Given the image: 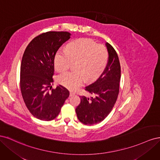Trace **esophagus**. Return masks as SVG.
Instances as JSON below:
<instances>
[{"mask_svg": "<svg viewBox=\"0 0 160 160\" xmlns=\"http://www.w3.org/2000/svg\"><path fill=\"white\" fill-rule=\"evenodd\" d=\"M73 95H75V93H73V92L71 91V92H70V96L71 97V96H73Z\"/></svg>", "mask_w": 160, "mask_h": 160, "instance_id": "obj_1", "label": "esophagus"}]
</instances>
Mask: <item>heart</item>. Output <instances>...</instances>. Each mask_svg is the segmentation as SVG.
I'll list each match as a JSON object with an SVG mask.
<instances>
[{"label": "heart", "instance_id": "b5f03b06", "mask_svg": "<svg viewBox=\"0 0 160 160\" xmlns=\"http://www.w3.org/2000/svg\"><path fill=\"white\" fill-rule=\"evenodd\" d=\"M108 59L105 47L93 40L81 38L70 42L66 51L57 53L54 60L57 71H65L75 62L76 71L64 72L58 75L57 82L65 88L75 90L84 83L85 79L93 81L104 70Z\"/></svg>", "mask_w": 160, "mask_h": 160}]
</instances>
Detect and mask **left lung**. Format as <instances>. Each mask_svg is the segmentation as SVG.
<instances>
[{
    "label": "left lung",
    "mask_w": 160,
    "mask_h": 160,
    "mask_svg": "<svg viewBox=\"0 0 160 160\" xmlns=\"http://www.w3.org/2000/svg\"><path fill=\"white\" fill-rule=\"evenodd\" d=\"M109 59L99 78L85 87L94 98L81 96V103L75 111L78 119L85 125L98 123L105 119L112 110L118 99L121 79V67L117 52L108 42L105 43Z\"/></svg>",
    "instance_id": "left-lung-1"
}]
</instances>
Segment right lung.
I'll use <instances>...</instances> for the list:
<instances>
[{"label": "right lung", "instance_id": "obj_1", "mask_svg": "<svg viewBox=\"0 0 160 160\" xmlns=\"http://www.w3.org/2000/svg\"><path fill=\"white\" fill-rule=\"evenodd\" d=\"M68 32L49 31L34 38L24 52L21 65V90L24 101L34 117L42 121L54 119L69 98L62 85L52 88L56 52L69 40Z\"/></svg>", "mask_w": 160, "mask_h": 160}]
</instances>
